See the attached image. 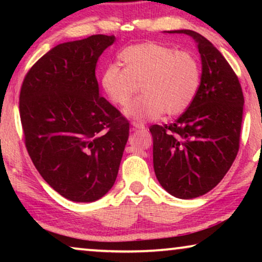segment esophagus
<instances>
[{"label": "esophagus", "mask_w": 262, "mask_h": 262, "mask_svg": "<svg viewBox=\"0 0 262 262\" xmlns=\"http://www.w3.org/2000/svg\"><path fill=\"white\" fill-rule=\"evenodd\" d=\"M132 127L134 128H136V130H145V126H144V124H142V123H137V121H132Z\"/></svg>", "instance_id": "obj_1"}]
</instances>
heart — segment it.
I'll return each mask as SVG.
<instances>
[{
    "instance_id": "1",
    "label": "heart",
    "mask_w": 262,
    "mask_h": 262,
    "mask_svg": "<svg viewBox=\"0 0 262 262\" xmlns=\"http://www.w3.org/2000/svg\"><path fill=\"white\" fill-rule=\"evenodd\" d=\"M119 57L125 68L108 64L101 84L118 106H126L136 84L142 85L144 95L126 107L124 114L127 118L145 121L163 113L175 117L191 106L200 84V67L192 53L148 41L127 46Z\"/></svg>"
}]
</instances>
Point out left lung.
<instances>
[{
  "label": "left lung",
  "mask_w": 262,
  "mask_h": 262,
  "mask_svg": "<svg viewBox=\"0 0 262 262\" xmlns=\"http://www.w3.org/2000/svg\"><path fill=\"white\" fill-rule=\"evenodd\" d=\"M195 41L202 58L199 89L191 106L170 125H152L154 170L175 198L193 199L220 184L239 146L245 99L238 78L223 55L202 34Z\"/></svg>",
  "instance_id": "left-lung-1"
}]
</instances>
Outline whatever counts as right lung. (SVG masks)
<instances>
[{
	"instance_id": "add662e5",
	"label": "right lung",
	"mask_w": 262,
	"mask_h": 262,
	"mask_svg": "<svg viewBox=\"0 0 262 262\" xmlns=\"http://www.w3.org/2000/svg\"><path fill=\"white\" fill-rule=\"evenodd\" d=\"M116 41L96 34L45 53L20 92L28 155L42 179L64 198L92 203L116 182L128 138V121L100 96L95 68Z\"/></svg>"
}]
</instances>
